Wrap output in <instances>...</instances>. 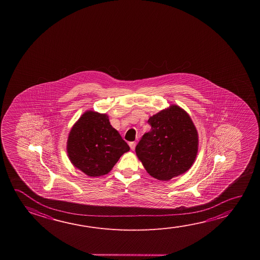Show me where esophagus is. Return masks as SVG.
I'll use <instances>...</instances> for the list:
<instances>
[{
	"instance_id": "obj_1",
	"label": "esophagus",
	"mask_w": 260,
	"mask_h": 260,
	"mask_svg": "<svg viewBox=\"0 0 260 260\" xmlns=\"http://www.w3.org/2000/svg\"><path fill=\"white\" fill-rule=\"evenodd\" d=\"M129 147H131L132 150H134L135 147H136V142H129Z\"/></svg>"
}]
</instances>
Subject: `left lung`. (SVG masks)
<instances>
[{
  "label": "left lung",
  "instance_id": "obj_1",
  "mask_svg": "<svg viewBox=\"0 0 260 260\" xmlns=\"http://www.w3.org/2000/svg\"><path fill=\"white\" fill-rule=\"evenodd\" d=\"M148 122L151 129L135 149L147 172L167 181L188 171L196 159L199 136L187 112L171 105L150 117Z\"/></svg>",
  "mask_w": 260,
  "mask_h": 260
}]
</instances>
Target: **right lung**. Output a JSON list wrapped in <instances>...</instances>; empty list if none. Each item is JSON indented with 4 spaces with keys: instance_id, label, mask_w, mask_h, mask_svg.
<instances>
[{
    "instance_id": "1",
    "label": "right lung",
    "mask_w": 260,
    "mask_h": 260,
    "mask_svg": "<svg viewBox=\"0 0 260 260\" xmlns=\"http://www.w3.org/2000/svg\"><path fill=\"white\" fill-rule=\"evenodd\" d=\"M129 150L128 145L110 123L106 114L86 111L69 134V158L89 177L108 174L119 157Z\"/></svg>"
}]
</instances>
